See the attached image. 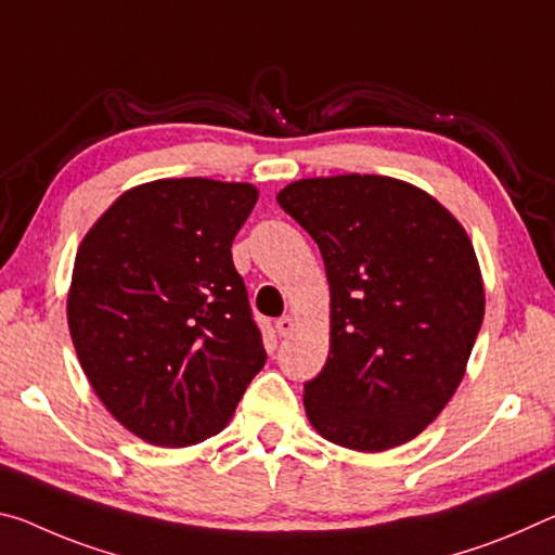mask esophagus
Wrapping results in <instances>:
<instances>
[{
	"instance_id": "1",
	"label": "esophagus",
	"mask_w": 555,
	"mask_h": 555,
	"mask_svg": "<svg viewBox=\"0 0 555 555\" xmlns=\"http://www.w3.org/2000/svg\"><path fill=\"white\" fill-rule=\"evenodd\" d=\"M294 325H296V321H294V315H281V319L276 321V333L281 338H286L288 333L294 331Z\"/></svg>"
}]
</instances>
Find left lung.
Returning a JSON list of instances; mask_svg holds the SVG:
<instances>
[{"label":"left lung","mask_w":555,"mask_h":555,"mask_svg":"<svg viewBox=\"0 0 555 555\" xmlns=\"http://www.w3.org/2000/svg\"><path fill=\"white\" fill-rule=\"evenodd\" d=\"M319 244L331 286V350L304 385L315 433L356 452L415 439L460 388L483 319L464 227L415 184L336 175L276 195Z\"/></svg>","instance_id":"obj_1"}]
</instances>
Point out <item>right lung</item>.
Wrapping results in <instances>:
<instances>
[{
    "label": "right lung",
    "instance_id": "add662e5",
    "mask_svg": "<svg viewBox=\"0 0 555 555\" xmlns=\"http://www.w3.org/2000/svg\"><path fill=\"white\" fill-rule=\"evenodd\" d=\"M249 182L155 180L122 192L78 246L68 331L105 410L157 447L224 429L267 363L232 261Z\"/></svg>",
    "mask_w": 555,
    "mask_h": 555
}]
</instances>
